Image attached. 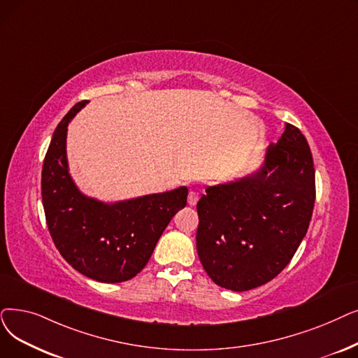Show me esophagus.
<instances>
[{
  "instance_id": "1",
  "label": "esophagus",
  "mask_w": 358,
  "mask_h": 358,
  "mask_svg": "<svg viewBox=\"0 0 358 358\" xmlns=\"http://www.w3.org/2000/svg\"><path fill=\"white\" fill-rule=\"evenodd\" d=\"M199 197H200V196H199V193H197V192H193V190H192V192L189 193V197H187V201H189V205H190V206H194V205H197V201H199Z\"/></svg>"
}]
</instances>
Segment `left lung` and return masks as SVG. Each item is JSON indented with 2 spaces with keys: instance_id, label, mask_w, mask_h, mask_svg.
<instances>
[{
  "instance_id": "left-lung-1",
  "label": "left lung",
  "mask_w": 358,
  "mask_h": 358,
  "mask_svg": "<svg viewBox=\"0 0 358 358\" xmlns=\"http://www.w3.org/2000/svg\"><path fill=\"white\" fill-rule=\"evenodd\" d=\"M315 199L312 152L303 133L287 122L259 171L209 185L197 201V255L212 281L231 291L269 282L297 252Z\"/></svg>"
}]
</instances>
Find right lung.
Returning <instances> with one entry per match:
<instances>
[{
  "label": "right lung",
  "instance_id": "obj_1",
  "mask_svg": "<svg viewBox=\"0 0 358 358\" xmlns=\"http://www.w3.org/2000/svg\"><path fill=\"white\" fill-rule=\"evenodd\" d=\"M87 101L57 126L42 166V203L58 252L77 272L99 282L134 278L149 262L164 229L187 205L185 185L157 194L103 203L74 184L67 162V126Z\"/></svg>",
  "mask_w": 358,
  "mask_h": 358
}]
</instances>
